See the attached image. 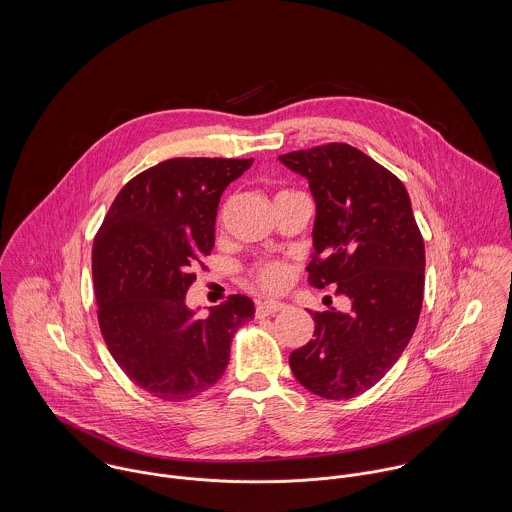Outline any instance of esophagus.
Here are the masks:
<instances>
[{
  "mask_svg": "<svg viewBox=\"0 0 512 512\" xmlns=\"http://www.w3.org/2000/svg\"><path fill=\"white\" fill-rule=\"evenodd\" d=\"M286 305L282 301H260L256 305V315L258 317H266V315H274L278 311H282Z\"/></svg>",
  "mask_w": 512,
  "mask_h": 512,
  "instance_id": "34e87169",
  "label": "esophagus"
}]
</instances>
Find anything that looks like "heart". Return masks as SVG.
I'll list each match as a JSON object with an SVG mask.
<instances>
[{"label":"heart","mask_w":512,"mask_h":512,"mask_svg":"<svg viewBox=\"0 0 512 512\" xmlns=\"http://www.w3.org/2000/svg\"><path fill=\"white\" fill-rule=\"evenodd\" d=\"M250 282L264 292H278L290 280V268L280 260H262L248 270Z\"/></svg>","instance_id":"heart-1"}]
</instances>
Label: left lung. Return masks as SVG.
Listing matches in <instances>:
<instances>
[{
	"instance_id": "obj_1",
	"label": "left lung",
	"mask_w": 512,
	"mask_h": 512,
	"mask_svg": "<svg viewBox=\"0 0 512 512\" xmlns=\"http://www.w3.org/2000/svg\"><path fill=\"white\" fill-rule=\"evenodd\" d=\"M280 161L307 177L317 205L309 286H337L351 303L347 313L313 311V339L290 355L293 376L321 398H355L394 366L414 335L424 238L402 181L361 149L333 142Z\"/></svg>"
}]
</instances>
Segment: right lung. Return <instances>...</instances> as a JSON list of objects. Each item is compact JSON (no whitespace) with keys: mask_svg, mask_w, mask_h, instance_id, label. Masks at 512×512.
<instances>
[{"mask_svg":"<svg viewBox=\"0 0 512 512\" xmlns=\"http://www.w3.org/2000/svg\"><path fill=\"white\" fill-rule=\"evenodd\" d=\"M250 159L173 157L130 179L96 232L92 280L104 343L126 376L165 402L215 386L238 327L254 317L246 295H228L195 319L185 293L215 246L222 191Z\"/></svg>","mask_w":512,"mask_h":512,"instance_id":"1","label":"right lung"}]
</instances>
